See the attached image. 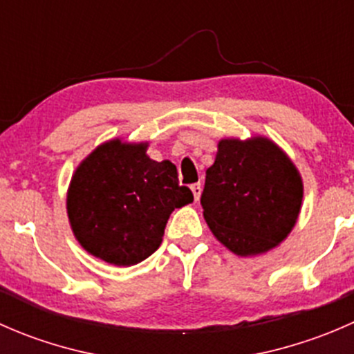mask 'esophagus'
I'll return each mask as SVG.
<instances>
[{"mask_svg":"<svg viewBox=\"0 0 354 354\" xmlns=\"http://www.w3.org/2000/svg\"><path fill=\"white\" fill-rule=\"evenodd\" d=\"M192 192H194L195 200H198L200 198V194H202V185L194 183V185H192Z\"/></svg>","mask_w":354,"mask_h":354,"instance_id":"34e87169","label":"esophagus"}]
</instances>
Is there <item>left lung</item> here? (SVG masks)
Here are the masks:
<instances>
[{"label":"left lung","instance_id":"obj_1","mask_svg":"<svg viewBox=\"0 0 354 354\" xmlns=\"http://www.w3.org/2000/svg\"><path fill=\"white\" fill-rule=\"evenodd\" d=\"M303 181L283 149L266 137L223 138L205 171L200 203L214 236L240 257L259 255L291 233Z\"/></svg>","mask_w":354,"mask_h":354}]
</instances>
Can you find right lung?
Listing matches in <instances>:
<instances>
[{
	"instance_id": "1",
	"label": "right lung",
	"mask_w": 354,
	"mask_h": 354,
	"mask_svg": "<svg viewBox=\"0 0 354 354\" xmlns=\"http://www.w3.org/2000/svg\"><path fill=\"white\" fill-rule=\"evenodd\" d=\"M194 202L171 160L157 162L147 144L104 142L71 176L66 212L78 243L118 267L135 266L159 248L174 209Z\"/></svg>"
}]
</instances>
